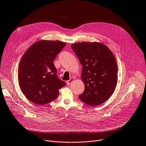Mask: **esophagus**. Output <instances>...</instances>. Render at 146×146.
I'll list each match as a JSON object with an SVG mask.
<instances>
[{"label": "esophagus", "instance_id": "obj_1", "mask_svg": "<svg viewBox=\"0 0 146 146\" xmlns=\"http://www.w3.org/2000/svg\"><path fill=\"white\" fill-rule=\"evenodd\" d=\"M73 81H74V78H70L69 80L67 81V82H66L67 85H69L72 82H73Z\"/></svg>", "mask_w": 146, "mask_h": 146}]
</instances>
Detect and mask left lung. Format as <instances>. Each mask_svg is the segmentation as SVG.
<instances>
[{
	"label": "left lung",
	"mask_w": 146,
	"mask_h": 146,
	"mask_svg": "<svg viewBox=\"0 0 146 146\" xmlns=\"http://www.w3.org/2000/svg\"><path fill=\"white\" fill-rule=\"evenodd\" d=\"M71 46L82 65L81 79L85 90L79 98L92 106L104 103L113 94L117 84L115 56L101 42H77Z\"/></svg>",
	"instance_id": "8db88e82"
}]
</instances>
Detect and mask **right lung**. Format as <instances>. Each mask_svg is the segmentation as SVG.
<instances>
[{
  "label": "right lung",
  "mask_w": 146,
  "mask_h": 146,
  "mask_svg": "<svg viewBox=\"0 0 146 146\" xmlns=\"http://www.w3.org/2000/svg\"><path fill=\"white\" fill-rule=\"evenodd\" d=\"M66 43L40 40L24 53L18 69V81L24 95L38 105L56 100L66 83L58 79L53 60Z\"/></svg>",
  "instance_id": "right-lung-1"
}]
</instances>
